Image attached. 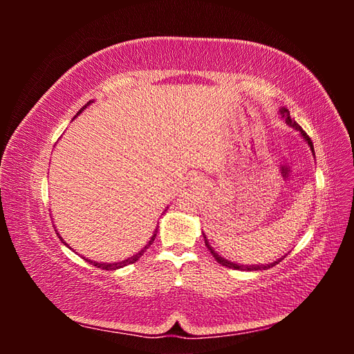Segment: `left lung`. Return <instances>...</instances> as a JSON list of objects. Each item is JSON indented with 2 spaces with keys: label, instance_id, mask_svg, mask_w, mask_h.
I'll list each match as a JSON object with an SVG mask.
<instances>
[{
  "label": "left lung",
  "instance_id": "1",
  "mask_svg": "<svg viewBox=\"0 0 354 354\" xmlns=\"http://www.w3.org/2000/svg\"><path fill=\"white\" fill-rule=\"evenodd\" d=\"M281 115H282V118H285V121H286V124L288 125H291L292 128H295L297 131H299L301 133V136H303V138L304 140L308 143V146L312 147V152L315 153V149H313V143H312V140H310V137L307 136V133L303 130L301 127H299L292 118H291V115H289V111L288 109H285V108H282L281 109ZM203 238H205V245L208 246V250L211 251V254L214 255V259L217 260V263H220L221 266H226V267H229V269H234V270H266V269H270V267H273V266H276L277 263H279L281 260H277V261H274V263H272V264H267V266H242V264H238V263H232V261H229V260H224L223 257H220L216 251H214L211 246H209V243H208V241H207V236L205 234H203Z\"/></svg>",
  "mask_w": 354,
  "mask_h": 354
}]
</instances>
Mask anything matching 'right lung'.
Returning a JSON list of instances; mask_svg holds the SVG:
<instances>
[{
  "label": "right lung",
  "instance_id": "obj_1",
  "mask_svg": "<svg viewBox=\"0 0 354 354\" xmlns=\"http://www.w3.org/2000/svg\"><path fill=\"white\" fill-rule=\"evenodd\" d=\"M90 103H91V102H88L87 104L84 106V108H81V111H80L78 113H81L85 108H87V106H88ZM57 234H59V233H57ZM59 238H60V236H59ZM155 238H156V230H155V233H153L152 239L149 241V243L145 246V248H143L140 252L136 254V255H133L131 259H127V260L120 261V263H108V264H106V263H95V261H91V260H88V259H85V257H84V260H85V261H88V263H91V264H93V266H95V267H99V269H103V270H116V269H121V267H124V266H127V264H133V263H136L138 259H140V257L143 255V252L147 250V246H151V245H152V242L155 241ZM60 239H62V238H60ZM62 241H63V239H62ZM63 243H65V242H63Z\"/></svg>",
  "mask_w": 354,
  "mask_h": 354
}]
</instances>
